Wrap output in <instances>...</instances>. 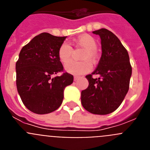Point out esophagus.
<instances>
[{"label":"esophagus","instance_id":"34e87169","mask_svg":"<svg viewBox=\"0 0 150 150\" xmlns=\"http://www.w3.org/2000/svg\"><path fill=\"white\" fill-rule=\"evenodd\" d=\"M79 76H74V81H76V80H77V79H79Z\"/></svg>","mask_w":150,"mask_h":150}]
</instances>
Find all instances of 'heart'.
Instances as JSON below:
<instances>
[{
	"mask_svg": "<svg viewBox=\"0 0 150 150\" xmlns=\"http://www.w3.org/2000/svg\"><path fill=\"white\" fill-rule=\"evenodd\" d=\"M74 43L78 46L85 49L83 55L81 56V62H70L65 64L64 68L66 71L72 74H82L87 73L91 70V63L95 62L97 59V43L93 37L88 34H84L74 40ZM73 49L67 43H63L60 46L58 52V56L59 60L63 64L69 62L72 56Z\"/></svg>",
	"mask_w": 150,
	"mask_h": 150,
	"instance_id": "obj_1",
	"label": "heart"
}]
</instances>
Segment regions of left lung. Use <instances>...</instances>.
I'll use <instances>...</instances> for the list:
<instances>
[{"instance_id": "obj_1", "label": "left lung", "mask_w": 150, "mask_h": 150, "mask_svg": "<svg viewBox=\"0 0 150 150\" xmlns=\"http://www.w3.org/2000/svg\"><path fill=\"white\" fill-rule=\"evenodd\" d=\"M100 36L102 55L94 72L86 76L88 86L81 92V103L88 112L109 114L120 107L129 88L132 68L129 55L119 38L105 28L93 31ZM93 75L99 76L93 78Z\"/></svg>"}]
</instances>
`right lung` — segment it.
<instances>
[{
	"label": "right lung",
	"instance_id": "right-lung-1",
	"mask_svg": "<svg viewBox=\"0 0 150 150\" xmlns=\"http://www.w3.org/2000/svg\"><path fill=\"white\" fill-rule=\"evenodd\" d=\"M66 37L49 33L36 36L21 50L16 64V86L24 105L37 114L53 112L61 106L64 89L74 76L64 72L58 52ZM61 76L52 78L58 72Z\"/></svg>",
	"mask_w": 150,
	"mask_h": 150
}]
</instances>
